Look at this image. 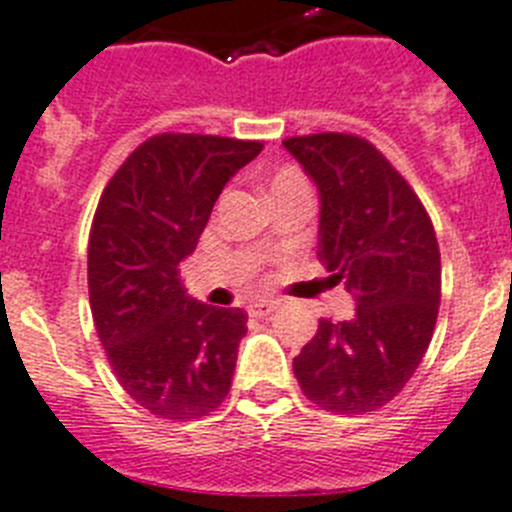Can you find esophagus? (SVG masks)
<instances>
[{"label":"esophagus","mask_w":512,"mask_h":512,"mask_svg":"<svg viewBox=\"0 0 512 512\" xmlns=\"http://www.w3.org/2000/svg\"><path fill=\"white\" fill-rule=\"evenodd\" d=\"M274 310H277V303H274V300H259V303H253L251 308H248V313L256 318H266L272 316Z\"/></svg>","instance_id":"obj_1"}]
</instances>
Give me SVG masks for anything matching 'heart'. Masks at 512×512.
<instances>
[{
    "mask_svg": "<svg viewBox=\"0 0 512 512\" xmlns=\"http://www.w3.org/2000/svg\"><path fill=\"white\" fill-rule=\"evenodd\" d=\"M298 183H305V178L300 176L295 168H279L272 178H269V194L279 189H287V186H298Z\"/></svg>",
    "mask_w": 512,
    "mask_h": 512,
    "instance_id": "b5f03b06",
    "label": "heart"
}]
</instances>
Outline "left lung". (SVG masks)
I'll list each match as a JSON object with an SVG mask.
<instances>
[{"mask_svg":"<svg viewBox=\"0 0 512 512\" xmlns=\"http://www.w3.org/2000/svg\"><path fill=\"white\" fill-rule=\"evenodd\" d=\"M321 196L318 259L355 298L349 321H318L292 370L326 412H375L430 347L440 305V248L430 214L368 139L339 131L285 139Z\"/></svg>","mask_w":512,"mask_h":512,"instance_id":"8db88e82","label":"left lung"}]
</instances>
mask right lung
I'll return each mask as SVG.
<instances>
[{
    "label": "right lung",
    "instance_id": "1",
    "mask_svg": "<svg viewBox=\"0 0 512 512\" xmlns=\"http://www.w3.org/2000/svg\"><path fill=\"white\" fill-rule=\"evenodd\" d=\"M261 142L157 134L108 181L87 243V287L100 344L131 399L163 419L214 412L233 383L248 316L189 298L191 256L225 183Z\"/></svg>",
    "mask_w": 512,
    "mask_h": 512
}]
</instances>
